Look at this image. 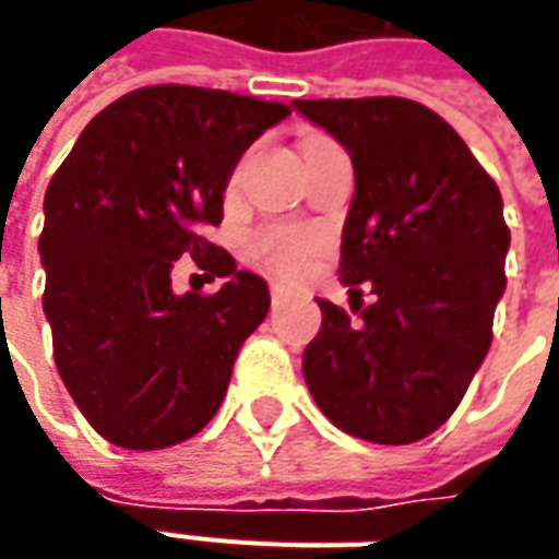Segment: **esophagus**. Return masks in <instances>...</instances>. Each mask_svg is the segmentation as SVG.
Segmentation results:
<instances>
[{
    "label": "esophagus",
    "mask_w": 559,
    "mask_h": 559,
    "mask_svg": "<svg viewBox=\"0 0 559 559\" xmlns=\"http://www.w3.org/2000/svg\"><path fill=\"white\" fill-rule=\"evenodd\" d=\"M283 286H280V283H273V286H270V298H273V305H276V301H280V298H283Z\"/></svg>",
    "instance_id": "obj_1"
}]
</instances>
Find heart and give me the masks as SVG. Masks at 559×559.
Wrapping results in <instances>:
<instances>
[{"instance_id":"obj_1","label":"heart","mask_w":559,"mask_h":559,"mask_svg":"<svg viewBox=\"0 0 559 559\" xmlns=\"http://www.w3.org/2000/svg\"><path fill=\"white\" fill-rule=\"evenodd\" d=\"M317 248H320V239L308 229H295V226H270L251 239V254L270 273L286 276V280H298L311 267Z\"/></svg>"}]
</instances>
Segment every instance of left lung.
<instances>
[{"instance_id":"8db88e82","label":"left lung","mask_w":559,"mask_h":559,"mask_svg":"<svg viewBox=\"0 0 559 559\" xmlns=\"http://www.w3.org/2000/svg\"><path fill=\"white\" fill-rule=\"evenodd\" d=\"M292 108L355 164L338 273L360 320L317 298L323 323L305 348V382L355 439H426L491 345L510 248L501 192L454 127L419 102L295 98ZM360 288L374 292L373 306L359 308Z\"/></svg>"}]
</instances>
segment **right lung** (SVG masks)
I'll use <instances>...</instances> for the list:
<instances>
[{
    "instance_id": "right-lung-1",
    "label": "right lung",
    "mask_w": 559,
    "mask_h": 559,
    "mask_svg": "<svg viewBox=\"0 0 559 559\" xmlns=\"http://www.w3.org/2000/svg\"><path fill=\"white\" fill-rule=\"evenodd\" d=\"M289 105L202 86H145L86 123L43 202V311L55 367L102 439L158 451L217 414L270 289L204 226L224 221L239 158ZM180 253L227 283L177 296Z\"/></svg>"
}]
</instances>
